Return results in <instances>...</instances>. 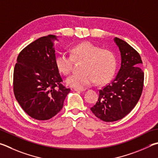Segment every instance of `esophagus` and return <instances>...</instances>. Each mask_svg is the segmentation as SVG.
I'll return each mask as SVG.
<instances>
[{
    "mask_svg": "<svg viewBox=\"0 0 158 158\" xmlns=\"http://www.w3.org/2000/svg\"><path fill=\"white\" fill-rule=\"evenodd\" d=\"M86 89L85 88H74V91H77V92H83V91H85Z\"/></svg>",
    "mask_w": 158,
    "mask_h": 158,
    "instance_id": "obj_1",
    "label": "esophagus"
}]
</instances>
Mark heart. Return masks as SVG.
<instances>
[{
  "label": "heart",
  "instance_id": "obj_1",
  "mask_svg": "<svg viewBox=\"0 0 158 158\" xmlns=\"http://www.w3.org/2000/svg\"><path fill=\"white\" fill-rule=\"evenodd\" d=\"M74 61H84L81 73H74L65 80L68 85L74 88H83L93 84L97 81L104 84L114 76L117 68V58L113 52L89 41L83 42L74 46L71 55L61 53L56 57L57 69L64 74L73 70Z\"/></svg>",
  "mask_w": 158,
  "mask_h": 158
}]
</instances>
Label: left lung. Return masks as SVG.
<instances>
[{
    "mask_svg": "<svg viewBox=\"0 0 158 158\" xmlns=\"http://www.w3.org/2000/svg\"><path fill=\"white\" fill-rule=\"evenodd\" d=\"M121 54V67L113 81L99 91L98 101L91 111L106 122H115L127 116L135 106L144 85V72L139 54L119 38L114 39Z\"/></svg>",
    "mask_w": 158,
    "mask_h": 158,
    "instance_id": "8db88e82",
    "label": "left lung"
}]
</instances>
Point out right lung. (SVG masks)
Returning a JSON list of instances; mask_svg holds the SVG:
<instances>
[{"mask_svg":"<svg viewBox=\"0 0 158 158\" xmlns=\"http://www.w3.org/2000/svg\"><path fill=\"white\" fill-rule=\"evenodd\" d=\"M55 35L36 39L17 57L14 70V93L25 113L37 120H48L64 106L70 89L62 85L55 64Z\"/></svg>","mask_w":158,"mask_h":158,"instance_id":"1","label":"right lung"}]
</instances>
